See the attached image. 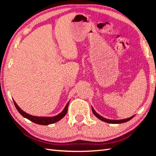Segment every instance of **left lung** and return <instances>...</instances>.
Instances as JSON below:
<instances>
[{
    "label": "left lung",
    "mask_w": 156,
    "mask_h": 156,
    "mask_svg": "<svg viewBox=\"0 0 156 156\" xmlns=\"http://www.w3.org/2000/svg\"><path fill=\"white\" fill-rule=\"evenodd\" d=\"M92 112H93V113L94 114L95 116H96V117L98 118V119H100V120L102 121H104V122H107V123H112V124H120V123H124V122H127V121H129L131 119H132L133 118V116H131V117L129 118H126V119H123V120H109V119H107V118H105L103 117H102L101 115H100L99 114H98V113L95 112V110L94 109V108L92 107Z\"/></svg>",
    "instance_id": "left-lung-1"
}]
</instances>
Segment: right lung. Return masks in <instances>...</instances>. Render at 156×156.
<instances>
[{"label": "right lung", "mask_w": 156, "mask_h": 156, "mask_svg": "<svg viewBox=\"0 0 156 156\" xmlns=\"http://www.w3.org/2000/svg\"><path fill=\"white\" fill-rule=\"evenodd\" d=\"M14 103L16 108L18 110V112L20 113V114L22 115L23 117L27 118V119L30 120L31 122H33L36 124H38V125H51V124L55 123L59 121L60 120H61L62 118L64 117V116L67 114V109H68V105H69V102L66 105L65 109H63L62 112L61 113H60L59 114H58L57 115H55L54 117H42V116H34V115H31L28 114V113H25V112L20 109V108L18 106V105L16 103V102L14 100Z\"/></svg>", "instance_id": "add662e5"}]
</instances>
